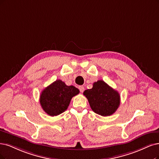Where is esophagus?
Returning a JSON list of instances; mask_svg holds the SVG:
<instances>
[{
	"instance_id": "1",
	"label": "esophagus",
	"mask_w": 159,
	"mask_h": 159,
	"mask_svg": "<svg viewBox=\"0 0 159 159\" xmlns=\"http://www.w3.org/2000/svg\"><path fill=\"white\" fill-rule=\"evenodd\" d=\"M79 90H80V92L83 93V92L84 91V87L83 86H79Z\"/></svg>"
}]
</instances>
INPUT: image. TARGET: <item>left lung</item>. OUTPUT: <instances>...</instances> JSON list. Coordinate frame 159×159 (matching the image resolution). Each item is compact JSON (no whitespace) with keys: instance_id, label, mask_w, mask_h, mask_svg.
<instances>
[{"instance_id":"1","label":"left lung","mask_w":159,"mask_h":159,"mask_svg":"<svg viewBox=\"0 0 159 159\" xmlns=\"http://www.w3.org/2000/svg\"><path fill=\"white\" fill-rule=\"evenodd\" d=\"M83 94L89 100L92 111L99 115H113L119 107L120 98L119 92L103 80L95 82L92 89L86 90Z\"/></svg>"}]
</instances>
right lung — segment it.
<instances>
[{"label":"right lung","mask_w":159,"mask_h":159,"mask_svg":"<svg viewBox=\"0 0 159 159\" xmlns=\"http://www.w3.org/2000/svg\"><path fill=\"white\" fill-rule=\"evenodd\" d=\"M79 93V90L73 86H67L61 80H56L43 90L40 103L43 109L54 116L67 110L73 96Z\"/></svg>","instance_id":"right-lung-1"}]
</instances>
